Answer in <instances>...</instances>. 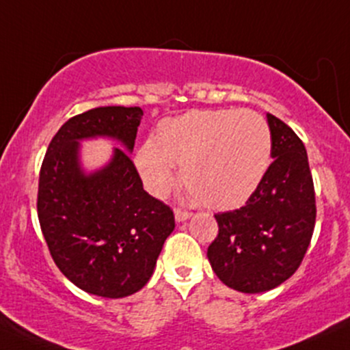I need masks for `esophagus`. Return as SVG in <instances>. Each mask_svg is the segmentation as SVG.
<instances>
[{"mask_svg":"<svg viewBox=\"0 0 350 350\" xmlns=\"http://www.w3.org/2000/svg\"><path fill=\"white\" fill-rule=\"evenodd\" d=\"M174 217L178 222H183V221H186V219L191 217V213H187V211H184V209H176Z\"/></svg>","mask_w":350,"mask_h":350,"instance_id":"esophagus-1","label":"esophagus"}]
</instances>
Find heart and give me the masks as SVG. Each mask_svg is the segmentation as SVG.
<instances>
[{
  "mask_svg": "<svg viewBox=\"0 0 350 350\" xmlns=\"http://www.w3.org/2000/svg\"><path fill=\"white\" fill-rule=\"evenodd\" d=\"M272 154L267 122L252 111L194 109L157 124L154 143L136 152L146 189L169 193L181 167L183 184L211 209L243 206L262 183Z\"/></svg>",
  "mask_w": 350,
  "mask_h": 350,
  "instance_id": "heart-1",
  "label": "heart"
}]
</instances>
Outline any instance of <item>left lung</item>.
Listing matches in <instances>:
<instances>
[{"label": "left lung", "instance_id": "left-lung-1", "mask_svg": "<svg viewBox=\"0 0 350 350\" xmlns=\"http://www.w3.org/2000/svg\"><path fill=\"white\" fill-rule=\"evenodd\" d=\"M272 163L245 206L214 214L219 232L207 259L228 287L266 293L291 278L304 259L316 226V193L304 143L267 113Z\"/></svg>", "mask_w": 350, "mask_h": 350}]
</instances>
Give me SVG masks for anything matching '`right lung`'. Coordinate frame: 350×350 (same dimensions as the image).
I'll return each mask as SVG.
<instances>
[{
    "label": "right lung",
    "instance_id": "1",
    "mask_svg": "<svg viewBox=\"0 0 350 350\" xmlns=\"http://www.w3.org/2000/svg\"><path fill=\"white\" fill-rule=\"evenodd\" d=\"M143 109L103 106L68 119L41 164L38 219L53 260L84 293L119 299L143 289L164 241L174 229L169 206L143 189L131 157ZM113 137L115 148L103 170L84 175L79 141Z\"/></svg>",
    "mask_w": 350,
    "mask_h": 350
}]
</instances>
